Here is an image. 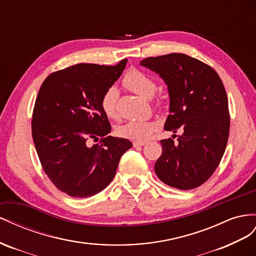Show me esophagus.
<instances>
[{
    "mask_svg": "<svg viewBox=\"0 0 256 256\" xmlns=\"http://www.w3.org/2000/svg\"><path fill=\"white\" fill-rule=\"evenodd\" d=\"M144 144H146V142H133L134 148H140V147H142V146H144Z\"/></svg>",
    "mask_w": 256,
    "mask_h": 256,
    "instance_id": "1",
    "label": "esophagus"
}]
</instances>
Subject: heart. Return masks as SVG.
<instances>
[{"instance_id":"1","label":"heart","mask_w":256,"mask_h":256,"mask_svg":"<svg viewBox=\"0 0 256 256\" xmlns=\"http://www.w3.org/2000/svg\"><path fill=\"white\" fill-rule=\"evenodd\" d=\"M123 84L128 90L142 98H151L156 90V82L148 75L137 70H128L123 78ZM118 96L119 93L116 86H109L100 98V108L104 114L109 119H118ZM158 106L162 102L156 100ZM156 124L150 121H130L118 128L120 136L135 142H146L154 133Z\"/></svg>"}]
</instances>
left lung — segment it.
<instances>
[{"label": "left lung", "instance_id": "8db88e82", "mask_svg": "<svg viewBox=\"0 0 256 256\" xmlns=\"http://www.w3.org/2000/svg\"><path fill=\"white\" fill-rule=\"evenodd\" d=\"M140 65L158 72L168 86L170 114L164 128L182 132L178 142L160 140L156 176L179 190L200 186L220 164L228 140V100L222 80L209 65L184 54L150 56Z\"/></svg>", "mask_w": 256, "mask_h": 256}]
</instances>
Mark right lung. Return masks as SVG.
I'll return each instance as SVG.
<instances>
[{
  "label": "right lung",
  "instance_id": "right-lung-1",
  "mask_svg": "<svg viewBox=\"0 0 256 256\" xmlns=\"http://www.w3.org/2000/svg\"><path fill=\"white\" fill-rule=\"evenodd\" d=\"M80 63L50 74L35 100L32 136L44 172L61 192L90 197L114 179L126 138L108 136L112 126L100 98L126 68ZM90 140L98 141L92 146Z\"/></svg>",
  "mask_w": 256,
  "mask_h": 256
}]
</instances>
